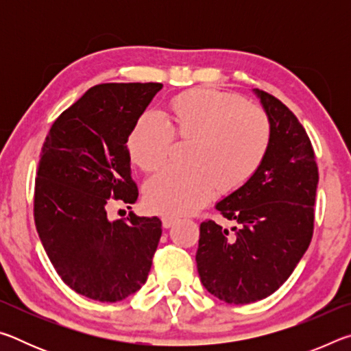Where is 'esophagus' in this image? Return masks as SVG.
Segmentation results:
<instances>
[{"label":"esophagus","mask_w":351,"mask_h":351,"mask_svg":"<svg viewBox=\"0 0 351 351\" xmlns=\"http://www.w3.org/2000/svg\"><path fill=\"white\" fill-rule=\"evenodd\" d=\"M176 221H178V218H175V217H169V215L162 217V226H164L165 229L171 228V226H173Z\"/></svg>","instance_id":"obj_1"}]
</instances>
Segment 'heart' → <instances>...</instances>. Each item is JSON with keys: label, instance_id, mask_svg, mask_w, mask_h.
I'll return each instance as SVG.
<instances>
[{"label": "heart", "instance_id": "heart-1", "mask_svg": "<svg viewBox=\"0 0 351 351\" xmlns=\"http://www.w3.org/2000/svg\"><path fill=\"white\" fill-rule=\"evenodd\" d=\"M173 136L192 141L189 169L161 170L147 181L144 198L153 212L187 215L210 199L213 183L229 193L251 180L268 154L271 123L241 96L199 88L171 100L167 119L142 114L128 136L130 158L144 171L158 170Z\"/></svg>", "mask_w": 351, "mask_h": 351}]
</instances>
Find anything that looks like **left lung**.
I'll list each match as a JSON object with an SVG mask.
<instances>
[{
  "label": "left lung",
  "mask_w": 351,
  "mask_h": 351,
  "mask_svg": "<svg viewBox=\"0 0 351 351\" xmlns=\"http://www.w3.org/2000/svg\"><path fill=\"white\" fill-rule=\"evenodd\" d=\"M271 123L263 164L245 186L215 204L235 226H199L197 268L219 300L252 304L271 295L304 257L313 237L319 182L310 138L287 105L254 90Z\"/></svg>",
  "instance_id": "left-lung-1"
}]
</instances>
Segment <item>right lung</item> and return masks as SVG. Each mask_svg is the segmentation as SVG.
Returning a JSON list of instances; mask_svg holds the SVG:
<instances>
[{"label":"right lung","mask_w":351,"mask_h":351,"mask_svg":"<svg viewBox=\"0 0 351 351\" xmlns=\"http://www.w3.org/2000/svg\"><path fill=\"white\" fill-rule=\"evenodd\" d=\"M161 83H102L58 116L41 148L34 218L58 276L75 293L119 302L147 282L162 234L158 217L110 219L111 198L133 204L128 136Z\"/></svg>","instance_id":"add662e5"}]
</instances>
